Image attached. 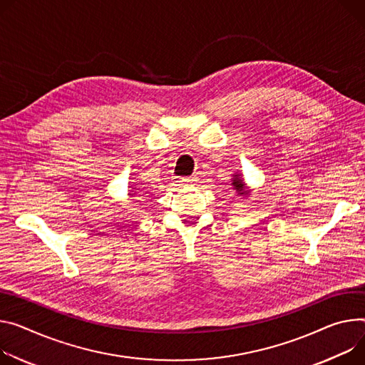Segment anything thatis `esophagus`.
I'll return each mask as SVG.
<instances>
[{
  "instance_id": "esophagus-1",
  "label": "esophagus",
  "mask_w": 365,
  "mask_h": 365,
  "mask_svg": "<svg viewBox=\"0 0 365 365\" xmlns=\"http://www.w3.org/2000/svg\"><path fill=\"white\" fill-rule=\"evenodd\" d=\"M196 180H197L196 176H187V178H180V179H179V183H182V185H192V183H195Z\"/></svg>"
}]
</instances>
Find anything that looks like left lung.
I'll use <instances>...</instances> for the list:
<instances>
[{"label":"left lung","mask_w":365,"mask_h":365,"mask_svg":"<svg viewBox=\"0 0 365 365\" xmlns=\"http://www.w3.org/2000/svg\"><path fill=\"white\" fill-rule=\"evenodd\" d=\"M231 185L235 186L233 189L237 192V195H246V193H247V190H246V187H245V185H243V180L239 179L237 176L235 178V180H233V183H231Z\"/></svg>","instance_id":"obj_1"}]
</instances>
